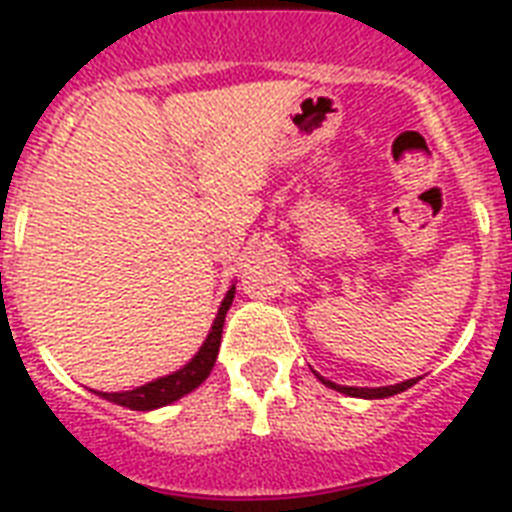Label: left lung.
Wrapping results in <instances>:
<instances>
[{"mask_svg":"<svg viewBox=\"0 0 512 512\" xmlns=\"http://www.w3.org/2000/svg\"><path fill=\"white\" fill-rule=\"evenodd\" d=\"M233 303V292L223 297V303L217 308V316L212 321V329H209L207 340L201 342V348L196 350V356L188 358L180 369L164 374V377H156V380L140 385V388L132 390H119V393H103V390H95L100 398L106 401H114L119 406H127V409H135V412H151V409H159V406H167L177 398H183L185 393H191L207 380L212 366H215L217 356V340H220V332H223L225 313Z\"/></svg>","mask_w":512,"mask_h":512,"instance_id":"1","label":"left lung"}]
</instances>
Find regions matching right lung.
I'll list each match as a JSON object with an SVG mask.
<instances>
[{
  "label": "right lung",
  "instance_id": "obj_1",
  "mask_svg": "<svg viewBox=\"0 0 512 512\" xmlns=\"http://www.w3.org/2000/svg\"><path fill=\"white\" fill-rule=\"evenodd\" d=\"M329 388H335V385H329ZM409 388V382H401V385H390V388H335L340 393H348L353 398H388L393 393H401V390Z\"/></svg>",
  "mask_w": 512,
  "mask_h": 512
}]
</instances>
